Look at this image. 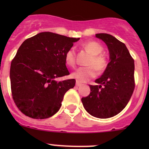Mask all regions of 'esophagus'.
<instances>
[{
  "instance_id": "34e87169",
  "label": "esophagus",
  "mask_w": 149,
  "mask_h": 149,
  "mask_svg": "<svg viewBox=\"0 0 149 149\" xmlns=\"http://www.w3.org/2000/svg\"><path fill=\"white\" fill-rule=\"evenodd\" d=\"M76 86H81V83H80L79 81H76Z\"/></svg>"
}]
</instances>
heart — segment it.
Returning <instances> with one entry per match:
<instances>
[{
    "label": "heart",
    "mask_w": 149,
    "mask_h": 149,
    "mask_svg": "<svg viewBox=\"0 0 149 149\" xmlns=\"http://www.w3.org/2000/svg\"><path fill=\"white\" fill-rule=\"evenodd\" d=\"M82 47L91 55L88 63V67H81L76 69L72 76L78 81L85 82L88 79L97 76V70L103 71L107 65V61L104 55L102 54L103 47L100 43L95 41H89L82 44ZM65 63L70 67L76 65V51L74 48H70L65 55Z\"/></svg>",
    "instance_id": "obj_1"
}]
</instances>
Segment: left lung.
I'll use <instances>...</instances> for the list:
<instances>
[{"label": "left lung", "mask_w": 149, "mask_h": 149, "mask_svg": "<svg viewBox=\"0 0 149 149\" xmlns=\"http://www.w3.org/2000/svg\"><path fill=\"white\" fill-rule=\"evenodd\" d=\"M97 38L105 42L109 62L102 76L89 85L91 92L81 102L91 115L97 118L115 116L126 107L135 88L134 60L125 45L110 34L100 33Z\"/></svg>", "instance_id": "obj_1"}]
</instances>
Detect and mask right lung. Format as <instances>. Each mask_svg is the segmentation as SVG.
Listing matches in <instances>:
<instances>
[{
	"label": "right lung",
	"mask_w": 149,
	"mask_h": 149,
	"mask_svg": "<svg viewBox=\"0 0 149 149\" xmlns=\"http://www.w3.org/2000/svg\"><path fill=\"white\" fill-rule=\"evenodd\" d=\"M78 40L45 31L26 39L19 47L10 64V79L12 97L22 113L46 119L58 112L76 80L55 79L70 74L65 55Z\"/></svg>",
	"instance_id": "obj_1"
}]
</instances>
